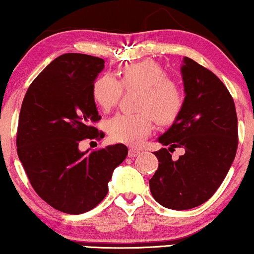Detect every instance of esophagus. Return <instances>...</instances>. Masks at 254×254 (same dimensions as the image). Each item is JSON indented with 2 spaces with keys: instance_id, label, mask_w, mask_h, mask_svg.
Listing matches in <instances>:
<instances>
[{
  "instance_id": "esophagus-1",
  "label": "esophagus",
  "mask_w": 254,
  "mask_h": 254,
  "mask_svg": "<svg viewBox=\"0 0 254 254\" xmlns=\"http://www.w3.org/2000/svg\"><path fill=\"white\" fill-rule=\"evenodd\" d=\"M138 152H140V151H138L137 149H133V148H131V149H129V151H128V157H129V158L136 157V156L138 155Z\"/></svg>"
}]
</instances>
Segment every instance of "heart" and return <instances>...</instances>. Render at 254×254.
<instances>
[{"instance_id":"obj_1","label":"heart","mask_w":254,"mask_h":254,"mask_svg":"<svg viewBox=\"0 0 254 254\" xmlns=\"http://www.w3.org/2000/svg\"><path fill=\"white\" fill-rule=\"evenodd\" d=\"M120 79L102 75L92 85V97L104 111L112 110L125 90H138L136 114H117L107 123V131L114 141L137 145L150 134L152 119L158 125H170L178 118L184 105L180 88L166 78L161 65L151 60L128 64L120 68Z\"/></svg>"}]
</instances>
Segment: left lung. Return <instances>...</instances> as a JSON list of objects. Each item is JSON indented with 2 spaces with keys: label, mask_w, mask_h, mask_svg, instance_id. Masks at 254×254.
Listing matches in <instances>:
<instances>
[{
  "label": "left lung",
  "mask_w": 254,
  "mask_h": 254,
  "mask_svg": "<svg viewBox=\"0 0 254 254\" xmlns=\"http://www.w3.org/2000/svg\"><path fill=\"white\" fill-rule=\"evenodd\" d=\"M182 77L185 99L172 126L158 137L159 164L149 180L154 199L163 207L186 210L197 207L221 186L238 145V121L234 99L216 75L185 57ZM183 147L173 161L168 152Z\"/></svg>",
  "instance_id": "left-lung-1"
}]
</instances>
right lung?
<instances>
[{"label":"right lung","instance_id":"obj_1","mask_svg":"<svg viewBox=\"0 0 254 254\" xmlns=\"http://www.w3.org/2000/svg\"><path fill=\"white\" fill-rule=\"evenodd\" d=\"M103 59L62 54L27 89L19 113L17 154L41 199L67 214H83L109 192L110 179L125 161V144L81 151L84 138L103 137L92 123L100 120L92 85Z\"/></svg>","mask_w":254,"mask_h":254}]
</instances>
